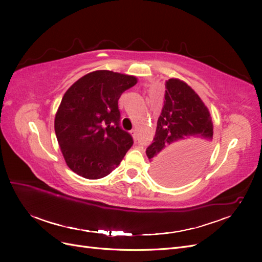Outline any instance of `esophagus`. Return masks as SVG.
Here are the masks:
<instances>
[{"label":"esophagus","mask_w":262,"mask_h":262,"mask_svg":"<svg viewBox=\"0 0 262 262\" xmlns=\"http://www.w3.org/2000/svg\"><path fill=\"white\" fill-rule=\"evenodd\" d=\"M131 133H132V137L137 140V130L133 129V130L131 131Z\"/></svg>","instance_id":"1"}]
</instances>
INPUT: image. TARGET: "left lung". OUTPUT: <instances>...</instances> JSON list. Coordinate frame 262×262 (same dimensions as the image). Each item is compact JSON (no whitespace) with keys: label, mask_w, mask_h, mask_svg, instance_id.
<instances>
[{"label":"left lung","mask_w":262,"mask_h":262,"mask_svg":"<svg viewBox=\"0 0 262 262\" xmlns=\"http://www.w3.org/2000/svg\"><path fill=\"white\" fill-rule=\"evenodd\" d=\"M212 139L208 107L186 82L169 78L155 138L146 148L155 178L179 186L196 176L210 155Z\"/></svg>","instance_id":"left-lung-1"}]
</instances>
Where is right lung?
Returning <instances> with one entry per match:
<instances>
[{
  "label": "right lung",
  "instance_id": "add662e5",
  "mask_svg": "<svg viewBox=\"0 0 262 262\" xmlns=\"http://www.w3.org/2000/svg\"><path fill=\"white\" fill-rule=\"evenodd\" d=\"M138 78L108 70L94 71L63 95L54 131L71 170L86 179L109 175L133 144L120 128L118 100Z\"/></svg>",
  "mask_w": 262,
  "mask_h": 262
}]
</instances>
